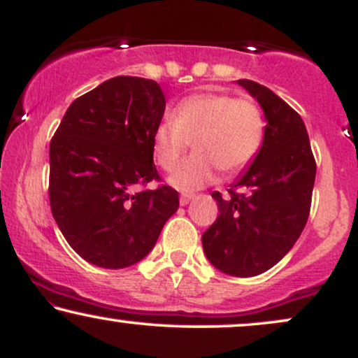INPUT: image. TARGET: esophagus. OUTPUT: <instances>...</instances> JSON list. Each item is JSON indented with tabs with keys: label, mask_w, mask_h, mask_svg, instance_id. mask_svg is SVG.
I'll return each mask as SVG.
<instances>
[{
	"label": "esophagus",
	"mask_w": 358,
	"mask_h": 358,
	"mask_svg": "<svg viewBox=\"0 0 358 358\" xmlns=\"http://www.w3.org/2000/svg\"><path fill=\"white\" fill-rule=\"evenodd\" d=\"M193 199H195V195H182V196H180V205L185 207V205H187L188 202H192Z\"/></svg>",
	"instance_id": "obj_1"
}]
</instances>
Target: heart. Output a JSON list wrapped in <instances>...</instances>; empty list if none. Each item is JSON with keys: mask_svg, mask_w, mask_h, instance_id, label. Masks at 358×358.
I'll return each mask as SVG.
<instances>
[{"mask_svg": "<svg viewBox=\"0 0 358 358\" xmlns=\"http://www.w3.org/2000/svg\"><path fill=\"white\" fill-rule=\"evenodd\" d=\"M264 139V117L252 101L229 94H193L176 106L175 117L155 126L153 151L158 165L171 170L193 141L195 153L168 182L180 192H195L215 182L219 168L236 173L256 158Z\"/></svg>", "mask_w": 358, "mask_h": 358, "instance_id": "1", "label": "heart"}]
</instances>
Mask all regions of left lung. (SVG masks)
<instances>
[{"label": "left lung", "mask_w": 358, "mask_h": 358, "mask_svg": "<svg viewBox=\"0 0 358 358\" xmlns=\"http://www.w3.org/2000/svg\"><path fill=\"white\" fill-rule=\"evenodd\" d=\"M261 106L262 146L229 196L213 192L219 215L202 236L212 266L229 276H257L289 252L310 215L316 163L303 119L273 90L237 80Z\"/></svg>", "instance_id": "8db88e82"}]
</instances>
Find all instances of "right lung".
<instances>
[{
	"instance_id": "right-lung-1",
	"label": "right lung",
	"mask_w": 358,
	"mask_h": 358,
	"mask_svg": "<svg viewBox=\"0 0 358 358\" xmlns=\"http://www.w3.org/2000/svg\"><path fill=\"white\" fill-rule=\"evenodd\" d=\"M155 80L119 76L71 104L50 143L53 219L82 259L122 269L145 259L163 225L178 210L153 165V131L165 113Z\"/></svg>"
}]
</instances>
